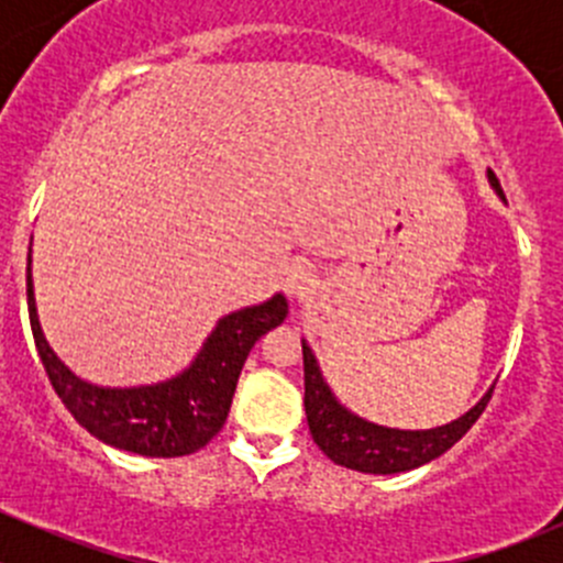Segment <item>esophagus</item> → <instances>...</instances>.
Masks as SVG:
<instances>
[{
	"instance_id": "obj_1",
	"label": "esophagus",
	"mask_w": 563,
	"mask_h": 563,
	"mask_svg": "<svg viewBox=\"0 0 563 563\" xmlns=\"http://www.w3.org/2000/svg\"><path fill=\"white\" fill-rule=\"evenodd\" d=\"M283 283H286L288 297L302 299V297H308L310 291H313L316 275H313V269H310L308 264H302V261H294V264L286 269V277H283Z\"/></svg>"
}]
</instances>
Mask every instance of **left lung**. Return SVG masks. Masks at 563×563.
I'll return each mask as SVG.
<instances>
[{
	"label": "left lung",
	"mask_w": 563,
	"mask_h": 563,
	"mask_svg": "<svg viewBox=\"0 0 563 563\" xmlns=\"http://www.w3.org/2000/svg\"><path fill=\"white\" fill-rule=\"evenodd\" d=\"M493 190L504 198L501 185H498L496 174L487 172ZM302 360H305V413H308L310 435L329 460L345 468L362 471V474H400V471L419 468V465L430 463L446 450L457 444L471 424L482 417L485 406L490 402L493 389L476 402L471 411L455 419L450 424L430 430H397L384 428V424L367 422V419L356 417L349 408L340 406L338 397L327 387L318 367L313 351L302 340Z\"/></svg>",
	"instance_id": "8db88e82"
}]
</instances>
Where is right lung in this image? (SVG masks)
I'll use <instances>...</instances> for the list:
<instances>
[{
	"label": "right lung",
	"mask_w": 563,
	"mask_h": 563,
	"mask_svg": "<svg viewBox=\"0 0 563 563\" xmlns=\"http://www.w3.org/2000/svg\"><path fill=\"white\" fill-rule=\"evenodd\" d=\"M26 305L37 354L67 411L103 444L146 457H181L207 446L225 424L250 349L288 316L286 297L275 294L266 302L220 318L192 365L179 376L150 387L111 389L78 378L45 340L32 286V255L26 258Z\"/></svg>",
	"instance_id": "right-lung-1"
}]
</instances>
